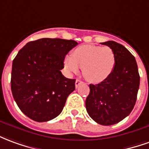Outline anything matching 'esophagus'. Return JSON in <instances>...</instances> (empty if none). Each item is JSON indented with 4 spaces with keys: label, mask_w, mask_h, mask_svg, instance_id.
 <instances>
[{
    "label": "esophagus",
    "mask_w": 149,
    "mask_h": 149,
    "mask_svg": "<svg viewBox=\"0 0 149 149\" xmlns=\"http://www.w3.org/2000/svg\"><path fill=\"white\" fill-rule=\"evenodd\" d=\"M82 83H83V81H81V80L79 79H76V81H75V86L78 87V86H79L80 84H82Z\"/></svg>",
    "instance_id": "34e87169"
}]
</instances>
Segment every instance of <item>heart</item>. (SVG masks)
Returning <instances> with one entry per match:
<instances>
[{
	"instance_id": "1",
	"label": "heart",
	"mask_w": 149,
	"mask_h": 149,
	"mask_svg": "<svg viewBox=\"0 0 149 149\" xmlns=\"http://www.w3.org/2000/svg\"><path fill=\"white\" fill-rule=\"evenodd\" d=\"M116 63V55L109 46L84 45L77 47L71 56H66L64 66L72 74L83 69V75L91 83L105 81L113 72Z\"/></svg>"
}]
</instances>
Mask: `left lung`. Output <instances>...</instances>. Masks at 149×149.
I'll return each mask as SVG.
<instances>
[{
    "label": "left lung",
    "instance_id": "left-lung-1",
    "mask_svg": "<svg viewBox=\"0 0 149 149\" xmlns=\"http://www.w3.org/2000/svg\"><path fill=\"white\" fill-rule=\"evenodd\" d=\"M111 47L116 55L113 72L105 81L90 84L86 108L96 123L108 126L127 117L133 109L140 86L136 58L123 45L114 41L101 43Z\"/></svg>",
    "mask_w": 149,
    "mask_h": 149
}]
</instances>
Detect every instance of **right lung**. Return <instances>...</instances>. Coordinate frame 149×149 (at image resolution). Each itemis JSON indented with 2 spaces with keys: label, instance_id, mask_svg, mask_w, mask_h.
Listing matches in <instances>:
<instances>
[{
  "label": "right lung",
  "instance_id": "add662e5",
  "mask_svg": "<svg viewBox=\"0 0 149 149\" xmlns=\"http://www.w3.org/2000/svg\"><path fill=\"white\" fill-rule=\"evenodd\" d=\"M74 40L41 38L29 42L13 61L11 90L18 107L37 122L54 119L75 89V79H67L61 70Z\"/></svg>",
  "mask_w": 149,
  "mask_h": 149
}]
</instances>
